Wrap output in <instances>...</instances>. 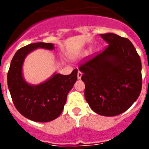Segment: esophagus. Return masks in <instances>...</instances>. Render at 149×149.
Returning a JSON list of instances; mask_svg holds the SVG:
<instances>
[{
    "label": "esophagus",
    "mask_w": 149,
    "mask_h": 149,
    "mask_svg": "<svg viewBox=\"0 0 149 149\" xmlns=\"http://www.w3.org/2000/svg\"><path fill=\"white\" fill-rule=\"evenodd\" d=\"M82 74H83L82 72H81V71H78V72H77V78L81 79V77H82Z\"/></svg>",
    "instance_id": "1"
}]
</instances>
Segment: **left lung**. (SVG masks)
<instances>
[{
    "instance_id": "8db88e82",
    "label": "left lung",
    "mask_w": 149,
    "mask_h": 149,
    "mask_svg": "<svg viewBox=\"0 0 149 149\" xmlns=\"http://www.w3.org/2000/svg\"><path fill=\"white\" fill-rule=\"evenodd\" d=\"M108 46L79 66L84 95L92 110L104 116L119 115L142 89L140 57L131 42L114 33L101 34Z\"/></svg>"
}]
</instances>
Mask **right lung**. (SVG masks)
Returning <instances> with one entry per match:
<instances>
[{"label":"right lung","mask_w":149,"mask_h":149,"mask_svg":"<svg viewBox=\"0 0 149 149\" xmlns=\"http://www.w3.org/2000/svg\"><path fill=\"white\" fill-rule=\"evenodd\" d=\"M53 50L51 43L36 42L20 48L15 54L7 74L8 88L15 108L24 117L38 122L56 119L63 112L67 95L77 78L75 68L68 75L54 74L39 85L27 84L22 75L26 56L36 48Z\"/></svg>","instance_id":"right-lung-1"}]
</instances>
